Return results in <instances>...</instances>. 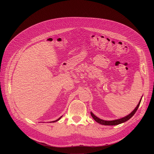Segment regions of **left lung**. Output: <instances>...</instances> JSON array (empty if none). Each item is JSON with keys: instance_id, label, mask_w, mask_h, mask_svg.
<instances>
[{"instance_id": "1", "label": "left lung", "mask_w": 154, "mask_h": 154, "mask_svg": "<svg viewBox=\"0 0 154 154\" xmlns=\"http://www.w3.org/2000/svg\"><path fill=\"white\" fill-rule=\"evenodd\" d=\"M141 100L142 99L140 100L138 105H137V107H135V109L130 114L128 115L127 116L125 117H123L122 119H117V120H110V121H108V120H102L98 117H97L95 115H94V114L92 112H91V114L92 117V118L96 121L97 122H98L102 125H119V124H120L122 123H124L125 122H126V121H127L128 120L130 119L134 114L135 113L137 112V109H138L139 106H140V102H141Z\"/></svg>"}]
</instances>
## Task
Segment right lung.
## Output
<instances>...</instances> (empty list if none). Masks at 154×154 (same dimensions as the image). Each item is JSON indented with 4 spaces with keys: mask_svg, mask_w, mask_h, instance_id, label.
<instances>
[{
    "mask_svg": "<svg viewBox=\"0 0 154 154\" xmlns=\"http://www.w3.org/2000/svg\"><path fill=\"white\" fill-rule=\"evenodd\" d=\"M61 117H60V118H59V119H57V120H55V121H52V122H57V121H58V120H60V118H61Z\"/></svg>",
    "mask_w": 154,
    "mask_h": 154,
    "instance_id": "right-lung-1",
    "label": "right lung"
}]
</instances>
